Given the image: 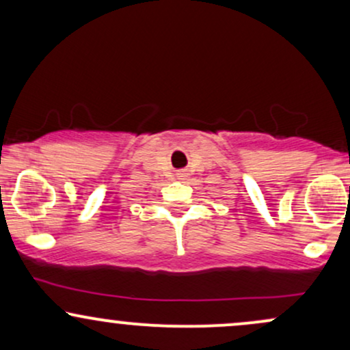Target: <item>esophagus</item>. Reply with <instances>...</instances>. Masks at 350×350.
Here are the masks:
<instances>
[{"instance_id": "1", "label": "esophagus", "mask_w": 350, "mask_h": 350, "mask_svg": "<svg viewBox=\"0 0 350 350\" xmlns=\"http://www.w3.org/2000/svg\"><path fill=\"white\" fill-rule=\"evenodd\" d=\"M184 176H186V174H183V172H180V174H178V178H179V179H183Z\"/></svg>"}]
</instances>
